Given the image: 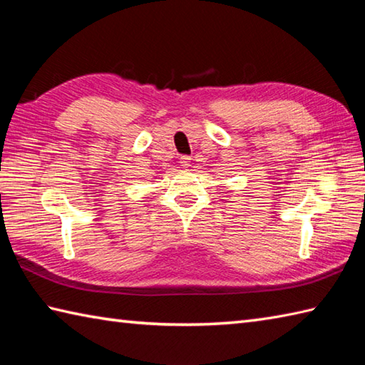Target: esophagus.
<instances>
[{
    "label": "esophagus",
    "mask_w": 365,
    "mask_h": 365,
    "mask_svg": "<svg viewBox=\"0 0 365 365\" xmlns=\"http://www.w3.org/2000/svg\"><path fill=\"white\" fill-rule=\"evenodd\" d=\"M180 166H182V168L191 166V158L188 157V155H183V157H180Z\"/></svg>",
    "instance_id": "1"
}]
</instances>
